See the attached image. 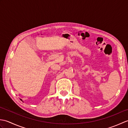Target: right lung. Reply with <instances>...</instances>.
Masks as SVG:
<instances>
[{
  "label": "right lung",
  "instance_id": "right-lung-1",
  "mask_svg": "<svg viewBox=\"0 0 128 128\" xmlns=\"http://www.w3.org/2000/svg\"><path fill=\"white\" fill-rule=\"evenodd\" d=\"M20 100H21V99H20Z\"/></svg>",
  "mask_w": 128,
  "mask_h": 128
}]
</instances>
